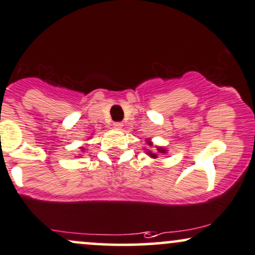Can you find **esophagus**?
<instances>
[{"mask_svg": "<svg viewBox=\"0 0 255 255\" xmlns=\"http://www.w3.org/2000/svg\"><path fill=\"white\" fill-rule=\"evenodd\" d=\"M123 127H124V124H123V123H121V122L113 123V128H115L116 130H121Z\"/></svg>", "mask_w": 255, "mask_h": 255, "instance_id": "1", "label": "esophagus"}]
</instances>
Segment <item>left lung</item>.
Returning <instances> with one entry per match:
<instances>
[{
	"instance_id": "8db88e82",
	"label": "left lung",
	"mask_w": 255,
	"mask_h": 255,
	"mask_svg": "<svg viewBox=\"0 0 255 255\" xmlns=\"http://www.w3.org/2000/svg\"><path fill=\"white\" fill-rule=\"evenodd\" d=\"M147 144H149V146H152V143L150 142V140H147ZM157 152L158 153H165L166 150L164 149V147H161V146H157ZM147 155H149L150 157H152V158H157V155L155 152L150 151V150H147Z\"/></svg>"
}]
</instances>
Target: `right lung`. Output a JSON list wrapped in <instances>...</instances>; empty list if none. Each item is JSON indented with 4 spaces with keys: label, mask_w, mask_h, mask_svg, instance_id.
Returning a JSON list of instances; mask_svg holds the SVG:
<instances>
[{
    "label": "right lung",
    "mask_w": 255,
    "mask_h": 255,
    "mask_svg": "<svg viewBox=\"0 0 255 255\" xmlns=\"http://www.w3.org/2000/svg\"><path fill=\"white\" fill-rule=\"evenodd\" d=\"M80 150H81V151H85V147L81 146V147H80Z\"/></svg>",
    "instance_id": "1"
}]
</instances>
